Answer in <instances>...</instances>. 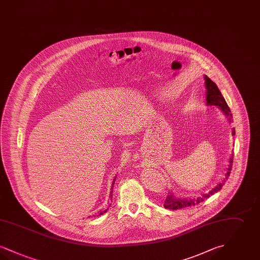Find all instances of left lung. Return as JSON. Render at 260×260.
<instances>
[{"label":"left lung","mask_w":260,"mask_h":260,"mask_svg":"<svg viewBox=\"0 0 260 260\" xmlns=\"http://www.w3.org/2000/svg\"><path fill=\"white\" fill-rule=\"evenodd\" d=\"M204 79H205V86L207 88V91H206V101H207L206 103H207V105L217 106L223 112V114L227 117L229 123H231L233 116H232L231 111H230L225 99L223 98L220 90L218 89V87L215 85V83H213L208 76L205 75ZM232 136H235V128L232 129ZM232 162H233V156H230L229 165L226 168V173H225V176H224L222 181L220 183H218L213 189H211L209 193L203 194L202 196L197 197V198H177L173 195V193H170L166 199V201H165L164 207L168 210H180L182 208H187V207L198 205L201 202H203L205 199L210 198L211 195L218 192L222 188V186L225 184V181L228 179V177L230 175V171L232 169Z\"/></svg>","instance_id":"1"}]
</instances>
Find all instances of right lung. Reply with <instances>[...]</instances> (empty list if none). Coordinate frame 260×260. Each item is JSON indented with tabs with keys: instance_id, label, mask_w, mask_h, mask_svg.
Here are the masks:
<instances>
[{
	"instance_id": "right-lung-1",
	"label": "right lung",
	"mask_w": 260,
	"mask_h": 260,
	"mask_svg": "<svg viewBox=\"0 0 260 260\" xmlns=\"http://www.w3.org/2000/svg\"><path fill=\"white\" fill-rule=\"evenodd\" d=\"M116 177H117V175H116V176H115V178H114V179H113V183H112L111 190H113V187H114V183H115V180H116ZM112 193H113V191H111V192H110V198H112ZM110 206H111V204H109V205H108V207H107V208H106V209H104V210H100V211H99V212H98V214H96V215H98V216H99V215H101V214H104V213H105V212H106V211H107V210H108V209H109V207H110Z\"/></svg>"
}]
</instances>
